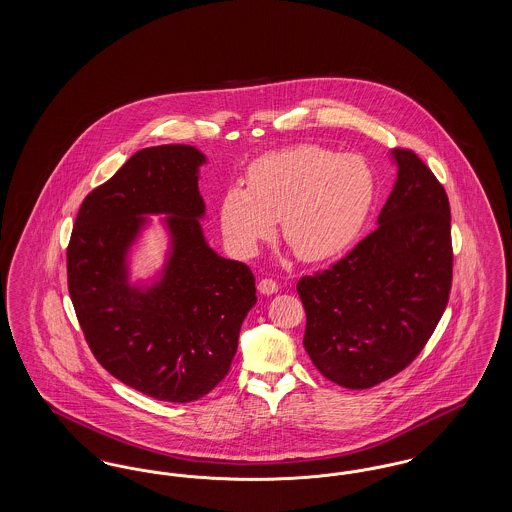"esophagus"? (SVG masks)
Listing matches in <instances>:
<instances>
[{"label": "esophagus", "instance_id": "obj_1", "mask_svg": "<svg viewBox=\"0 0 512 512\" xmlns=\"http://www.w3.org/2000/svg\"><path fill=\"white\" fill-rule=\"evenodd\" d=\"M257 290L263 293V295H272V293L278 292V284L270 278H263L259 284H257Z\"/></svg>", "mask_w": 512, "mask_h": 512}]
</instances>
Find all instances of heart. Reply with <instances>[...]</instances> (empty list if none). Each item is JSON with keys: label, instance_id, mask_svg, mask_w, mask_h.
Segmentation results:
<instances>
[{"label": "heart", "instance_id": "obj_1", "mask_svg": "<svg viewBox=\"0 0 512 512\" xmlns=\"http://www.w3.org/2000/svg\"><path fill=\"white\" fill-rule=\"evenodd\" d=\"M376 199V176L361 155L301 144L251 163L247 188L220 199V228L240 257H253L282 226V238L305 263L340 257L359 238Z\"/></svg>", "mask_w": 512, "mask_h": 512}]
</instances>
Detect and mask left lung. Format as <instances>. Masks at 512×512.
Segmentation results:
<instances>
[{
    "label": "left lung",
    "mask_w": 512,
    "mask_h": 512,
    "mask_svg": "<svg viewBox=\"0 0 512 512\" xmlns=\"http://www.w3.org/2000/svg\"><path fill=\"white\" fill-rule=\"evenodd\" d=\"M397 178L378 228L336 265L303 276V345L322 376L372 388L411 365L445 311L451 211L438 178L409 149H393Z\"/></svg>",
    "instance_id": "8db88e82"
}]
</instances>
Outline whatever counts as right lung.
Masks as SVG:
<instances>
[{
	"instance_id": "add662e5",
	"label": "right lung",
	"mask_w": 512,
	"mask_h": 512,
	"mask_svg": "<svg viewBox=\"0 0 512 512\" xmlns=\"http://www.w3.org/2000/svg\"><path fill=\"white\" fill-rule=\"evenodd\" d=\"M197 147L140 149L113 178L86 195L67 249L74 311L109 374L153 399L190 403L228 374L242 322L257 303L247 265L207 244L201 222ZM170 247L151 279L129 282V253L150 225Z\"/></svg>"
}]
</instances>
